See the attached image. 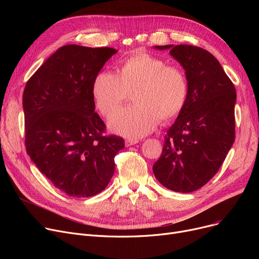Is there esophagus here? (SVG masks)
<instances>
[{"instance_id": "obj_1", "label": "esophagus", "mask_w": 259, "mask_h": 259, "mask_svg": "<svg viewBox=\"0 0 259 259\" xmlns=\"http://www.w3.org/2000/svg\"><path fill=\"white\" fill-rule=\"evenodd\" d=\"M138 143H139V141H138V140H133V139H127V140L125 141V145H126V147H130V146L135 145V144H138Z\"/></svg>"}]
</instances>
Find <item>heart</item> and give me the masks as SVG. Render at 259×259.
Instances as JSON below:
<instances>
[{"instance_id":"1","label":"heart","mask_w":259,"mask_h":259,"mask_svg":"<svg viewBox=\"0 0 259 259\" xmlns=\"http://www.w3.org/2000/svg\"><path fill=\"white\" fill-rule=\"evenodd\" d=\"M133 91L135 105L120 110L109 125L116 133L138 138L150 133L159 120L165 124L179 116L188 100L189 85L181 68L138 53L121 63L118 74L100 73L92 87L95 105L106 117L114 114Z\"/></svg>"}]
</instances>
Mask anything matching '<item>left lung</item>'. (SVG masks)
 <instances>
[{"mask_svg": "<svg viewBox=\"0 0 259 259\" xmlns=\"http://www.w3.org/2000/svg\"><path fill=\"white\" fill-rule=\"evenodd\" d=\"M155 48L170 49L171 56L181 63L189 93L185 108L165 135L153 173L172 191L190 193L217 173L234 143L236 91L209 51L192 45Z\"/></svg>", "mask_w": 259, "mask_h": 259, "instance_id": "1", "label": "left lung"}]
</instances>
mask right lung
<instances>
[{"mask_svg": "<svg viewBox=\"0 0 259 259\" xmlns=\"http://www.w3.org/2000/svg\"><path fill=\"white\" fill-rule=\"evenodd\" d=\"M117 50L66 45L28 79L23 93L26 151L37 169L72 197L97 195L108 186L122 138L104 135L94 112L93 81Z\"/></svg>", "mask_w": 259, "mask_h": 259, "instance_id": "1", "label": "right lung"}]
</instances>
